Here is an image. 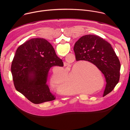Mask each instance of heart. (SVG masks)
<instances>
[{
    "mask_svg": "<svg viewBox=\"0 0 130 130\" xmlns=\"http://www.w3.org/2000/svg\"><path fill=\"white\" fill-rule=\"evenodd\" d=\"M66 75H64V73ZM100 81L94 77L88 69L81 68L79 64L73 66L69 71L65 72L60 69L54 71L50 80L51 86L59 91L66 95H74L82 89V86L86 90L91 89Z\"/></svg>",
    "mask_w": 130,
    "mask_h": 130,
    "instance_id": "b5f03b06",
    "label": "heart"
}]
</instances>
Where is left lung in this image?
<instances>
[{
  "label": "left lung",
  "mask_w": 130,
  "mask_h": 130,
  "mask_svg": "<svg viewBox=\"0 0 130 130\" xmlns=\"http://www.w3.org/2000/svg\"><path fill=\"white\" fill-rule=\"evenodd\" d=\"M73 50L77 61L94 64L104 75L106 84L103 96L112 91L119 81L121 65L111 45L99 36L88 34L77 41Z\"/></svg>",
  "instance_id": "8db88e82"
}]
</instances>
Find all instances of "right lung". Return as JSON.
<instances>
[{
    "label": "right lung",
    "instance_id": "1",
    "mask_svg": "<svg viewBox=\"0 0 130 130\" xmlns=\"http://www.w3.org/2000/svg\"><path fill=\"white\" fill-rule=\"evenodd\" d=\"M63 62L47 40L32 39L18 47L11 65L16 89L34 104L55 99L46 84L48 71L54 66H63Z\"/></svg>",
    "mask_w": 130,
    "mask_h": 130
}]
</instances>
